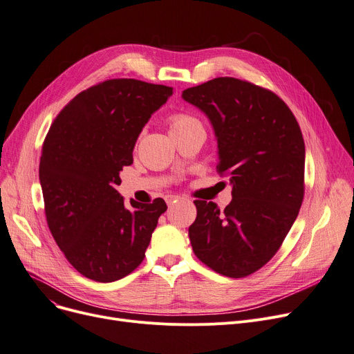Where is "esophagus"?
Listing matches in <instances>:
<instances>
[{
    "instance_id": "esophagus-1",
    "label": "esophagus",
    "mask_w": 354,
    "mask_h": 354,
    "mask_svg": "<svg viewBox=\"0 0 354 354\" xmlns=\"http://www.w3.org/2000/svg\"><path fill=\"white\" fill-rule=\"evenodd\" d=\"M180 198L179 196H175V195H169V196H166V203L167 205H174L175 202H178Z\"/></svg>"
}]
</instances>
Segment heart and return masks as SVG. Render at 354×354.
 Returning a JSON list of instances; mask_svg holds the SVG:
<instances>
[{
  "instance_id": "heart-1",
  "label": "heart",
  "mask_w": 354,
  "mask_h": 354,
  "mask_svg": "<svg viewBox=\"0 0 354 354\" xmlns=\"http://www.w3.org/2000/svg\"><path fill=\"white\" fill-rule=\"evenodd\" d=\"M194 126H201V123L198 119H195L194 116H191L188 113H176V115H172L169 119L171 133L178 132V130L194 127Z\"/></svg>"
}]
</instances>
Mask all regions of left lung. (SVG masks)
<instances>
[{
    "instance_id": "1",
    "label": "left lung",
    "mask_w": 354,
    "mask_h": 354,
    "mask_svg": "<svg viewBox=\"0 0 354 354\" xmlns=\"http://www.w3.org/2000/svg\"><path fill=\"white\" fill-rule=\"evenodd\" d=\"M212 124L219 174L230 175L224 211L195 201L192 250L214 271L241 278L266 266L283 244L304 196L306 147L288 106L252 83L218 77L182 91Z\"/></svg>"
}]
</instances>
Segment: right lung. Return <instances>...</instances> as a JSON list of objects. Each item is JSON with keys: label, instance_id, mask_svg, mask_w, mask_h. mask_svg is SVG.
<instances>
[{"label": "right lung", "instance_id": "add662e5", "mask_svg": "<svg viewBox=\"0 0 354 354\" xmlns=\"http://www.w3.org/2000/svg\"><path fill=\"white\" fill-rule=\"evenodd\" d=\"M172 87L113 79L74 97L43 145L40 185L47 224L68 263L99 283L118 281L145 258L166 203L126 208L116 191L145 124Z\"/></svg>", "mask_w": 354, "mask_h": 354}]
</instances>
